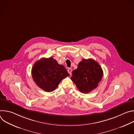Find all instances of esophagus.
<instances>
[{
  "label": "esophagus",
  "instance_id": "esophagus-1",
  "mask_svg": "<svg viewBox=\"0 0 134 134\" xmlns=\"http://www.w3.org/2000/svg\"><path fill=\"white\" fill-rule=\"evenodd\" d=\"M71 71H72L71 68H69L68 69V73L70 74V75H71Z\"/></svg>",
  "mask_w": 134,
  "mask_h": 134
}]
</instances>
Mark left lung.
<instances>
[{"label": "left lung", "mask_w": 134, "mask_h": 134, "mask_svg": "<svg viewBox=\"0 0 134 134\" xmlns=\"http://www.w3.org/2000/svg\"><path fill=\"white\" fill-rule=\"evenodd\" d=\"M72 75L71 80L79 91L87 93L98 87L103 72L98 62L93 59H83L77 68L72 71Z\"/></svg>", "instance_id": "8db88e82"}]
</instances>
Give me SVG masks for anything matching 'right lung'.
<instances>
[{
  "label": "right lung",
  "mask_w": 134,
  "mask_h": 134,
  "mask_svg": "<svg viewBox=\"0 0 134 134\" xmlns=\"http://www.w3.org/2000/svg\"><path fill=\"white\" fill-rule=\"evenodd\" d=\"M31 72L36 84L48 92L55 90L61 81L69 76L65 67L52 57L36 62Z\"/></svg>",
  "instance_id": "obj_1"
}]
</instances>
